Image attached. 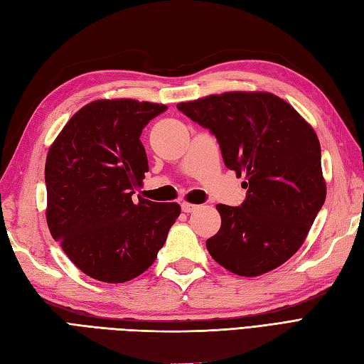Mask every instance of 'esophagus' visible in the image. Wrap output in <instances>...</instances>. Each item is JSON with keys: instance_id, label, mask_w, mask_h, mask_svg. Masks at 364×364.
Segmentation results:
<instances>
[{"instance_id": "34e87169", "label": "esophagus", "mask_w": 364, "mask_h": 364, "mask_svg": "<svg viewBox=\"0 0 364 364\" xmlns=\"http://www.w3.org/2000/svg\"><path fill=\"white\" fill-rule=\"evenodd\" d=\"M182 211L183 213H191L194 210H198V205L196 203H190V202H182Z\"/></svg>"}]
</instances>
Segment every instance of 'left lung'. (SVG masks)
<instances>
[{
  "mask_svg": "<svg viewBox=\"0 0 364 364\" xmlns=\"http://www.w3.org/2000/svg\"><path fill=\"white\" fill-rule=\"evenodd\" d=\"M219 141L224 164L245 177L239 207L218 203L211 258L239 277H258L294 256L326 200L321 148L314 128L270 92H224L179 103Z\"/></svg>",
  "mask_w": 364,
  "mask_h": 364,
  "instance_id": "1",
  "label": "left lung"
}]
</instances>
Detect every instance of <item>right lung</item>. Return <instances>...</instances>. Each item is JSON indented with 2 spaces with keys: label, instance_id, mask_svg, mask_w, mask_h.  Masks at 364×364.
Returning <instances> with one entry per match:
<instances>
[{
  "label": "right lung",
  "instance_id": "1",
  "mask_svg": "<svg viewBox=\"0 0 364 364\" xmlns=\"http://www.w3.org/2000/svg\"><path fill=\"white\" fill-rule=\"evenodd\" d=\"M164 111L159 103L95 100L49 148L48 227L68 258L97 281L117 284L151 267L181 215L176 202L132 200L149 170L141 129Z\"/></svg>",
  "mask_w": 364,
  "mask_h": 364
}]
</instances>
